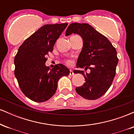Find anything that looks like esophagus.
I'll return each mask as SVG.
<instances>
[{"instance_id": "1", "label": "esophagus", "mask_w": 134, "mask_h": 134, "mask_svg": "<svg viewBox=\"0 0 134 134\" xmlns=\"http://www.w3.org/2000/svg\"><path fill=\"white\" fill-rule=\"evenodd\" d=\"M74 74L73 71H72V70H70V76H74Z\"/></svg>"}]
</instances>
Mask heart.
Returning <instances> with one entry per match:
<instances>
[{
  "mask_svg": "<svg viewBox=\"0 0 134 134\" xmlns=\"http://www.w3.org/2000/svg\"><path fill=\"white\" fill-rule=\"evenodd\" d=\"M67 63H68V64H70V63H71V61L68 60V61H67Z\"/></svg>",
  "mask_w": 134,
  "mask_h": 134,
  "instance_id": "b5f03b06",
  "label": "heart"
}]
</instances>
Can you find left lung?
<instances>
[{
	"label": "left lung",
	"mask_w": 134,
	"mask_h": 134,
	"mask_svg": "<svg viewBox=\"0 0 134 134\" xmlns=\"http://www.w3.org/2000/svg\"><path fill=\"white\" fill-rule=\"evenodd\" d=\"M73 33L79 35L83 41L76 67L90 70V73L75 70V73L82 74L86 81L76 91L85 99H96L110 88L115 76L118 62L116 49L107 37L87 23L70 24L65 36Z\"/></svg>",
	"instance_id": "8db88e82"
}]
</instances>
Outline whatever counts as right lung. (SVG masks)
<instances>
[{
    "label": "right lung",
    "mask_w": 134,
    "mask_h": 134,
    "mask_svg": "<svg viewBox=\"0 0 134 134\" xmlns=\"http://www.w3.org/2000/svg\"><path fill=\"white\" fill-rule=\"evenodd\" d=\"M67 24H45L18 49L14 58V74L22 92L32 101L48 100L56 92L58 80L70 74L63 64H57L53 69L45 65L46 57L53 51L55 41Z\"/></svg>",
    "instance_id": "obj_1"
}]
</instances>
